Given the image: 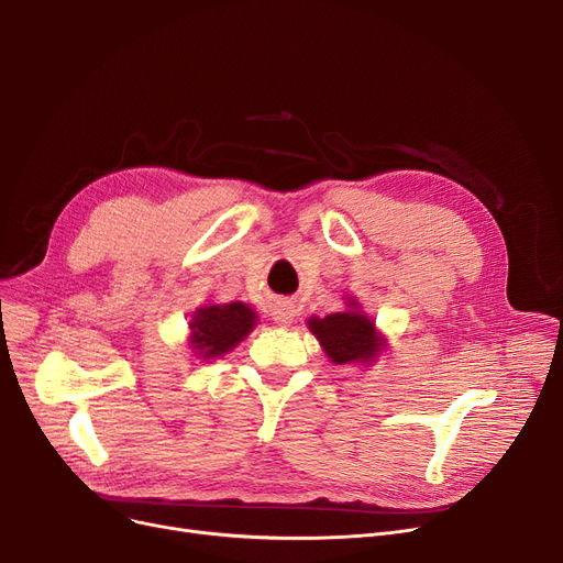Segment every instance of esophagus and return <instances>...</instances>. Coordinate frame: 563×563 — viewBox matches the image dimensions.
<instances>
[{"instance_id": "esophagus-1", "label": "esophagus", "mask_w": 563, "mask_h": 563, "mask_svg": "<svg viewBox=\"0 0 563 563\" xmlns=\"http://www.w3.org/2000/svg\"><path fill=\"white\" fill-rule=\"evenodd\" d=\"M272 314H274L276 323H280V327H287V323H291V319H294V306L289 301H280V303H276Z\"/></svg>"}]
</instances>
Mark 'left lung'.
<instances>
[{
    "label": "left lung",
    "instance_id": "left-lung-1",
    "mask_svg": "<svg viewBox=\"0 0 563 563\" xmlns=\"http://www.w3.org/2000/svg\"><path fill=\"white\" fill-rule=\"evenodd\" d=\"M308 327L335 365L372 361L380 349V340L374 335V323L361 312L349 310L323 319L312 317Z\"/></svg>",
    "mask_w": 563,
    "mask_h": 563
}]
</instances>
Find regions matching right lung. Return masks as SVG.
I'll return each instance as SVG.
<instances>
[{"label": "right lung", "instance_id": "1", "mask_svg": "<svg viewBox=\"0 0 563 563\" xmlns=\"http://www.w3.org/2000/svg\"><path fill=\"white\" fill-rule=\"evenodd\" d=\"M255 327V312L244 303L205 306L191 319V346L202 358H217L242 342Z\"/></svg>", "mask_w": 563, "mask_h": 563}]
</instances>
